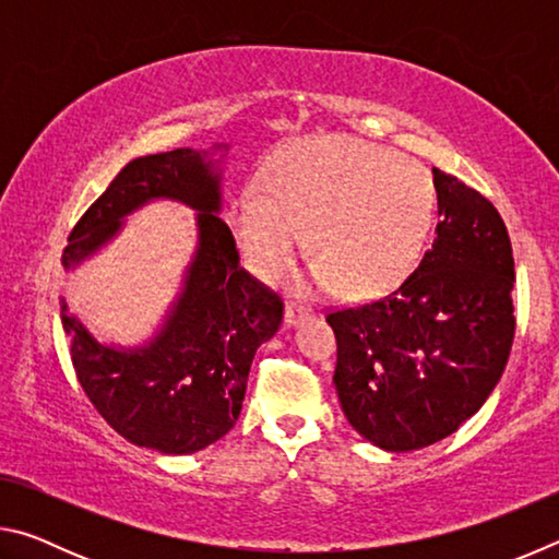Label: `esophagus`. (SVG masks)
I'll list each match as a JSON object with an SVG mask.
<instances>
[{"label":"esophagus","mask_w":559,"mask_h":559,"mask_svg":"<svg viewBox=\"0 0 559 559\" xmlns=\"http://www.w3.org/2000/svg\"><path fill=\"white\" fill-rule=\"evenodd\" d=\"M306 310H302L300 306H293V302H286V310H283V323H286L288 328H296L298 323H302L306 320Z\"/></svg>","instance_id":"obj_1"}]
</instances>
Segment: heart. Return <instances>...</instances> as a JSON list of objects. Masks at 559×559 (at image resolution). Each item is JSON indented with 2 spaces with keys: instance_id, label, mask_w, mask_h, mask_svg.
<instances>
[{
  "instance_id": "1",
  "label": "heart",
  "mask_w": 559,
  "mask_h": 559,
  "mask_svg": "<svg viewBox=\"0 0 559 559\" xmlns=\"http://www.w3.org/2000/svg\"><path fill=\"white\" fill-rule=\"evenodd\" d=\"M437 202V182L416 159L359 140H313L278 155L263 194L236 202L229 229L263 283L288 276L310 234L308 290L372 296L421 257Z\"/></svg>"
}]
</instances>
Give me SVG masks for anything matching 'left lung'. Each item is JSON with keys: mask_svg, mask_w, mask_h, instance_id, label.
<instances>
[{"mask_svg": "<svg viewBox=\"0 0 559 559\" xmlns=\"http://www.w3.org/2000/svg\"><path fill=\"white\" fill-rule=\"evenodd\" d=\"M431 249L382 298L330 310L335 390L353 429L384 451L456 431L506 370L515 335L513 246L484 194L433 167Z\"/></svg>", "mask_w": 559, "mask_h": 559, "instance_id": "8db88e82", "label": "left lung"}]
</instances>
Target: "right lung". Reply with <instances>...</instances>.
<instances>
[{
  "instance_id": "right-lung-1",
  "label": "right lung",
  "mask_w": 559,
  "mask_h": 559,
  "mask_svg": "<svg viewBox=\"0 0 559 559\" xmlns=\"http://www.w3.org/2000/svg\"><path fill=\"white\" fill-rule=\"evenodd\" d=\"M150 200L197 214V249L153 313L132 328H91L61 298V323L83 392L122 439L159 453H194L239 419L251 359L283 320V300L239 266L219 219V173L179 147L128 163L73 226L61 263L81 266Z\"/></svg>"
}]
</instances>
